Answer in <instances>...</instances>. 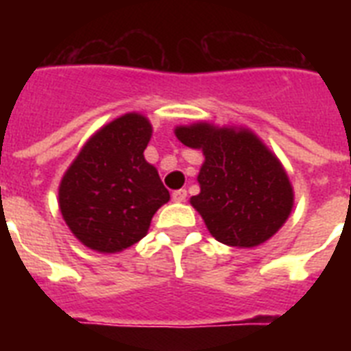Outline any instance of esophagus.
<instances>
[{
    "label": "esophagus",
    "mask_w": 351,
    "mask_h": 351,
    "mask_svg": "<svg viewBox=\"0 0 351 351\" xmlns=\"http://www.w3.org/2000/svg\"><path fill=\"white\" fill-rule=\"evenodd\" d=\"M186 198H187L186 189H176V191H173V200H175V202H186Z\"/></svg>",
    "instance_id": "34e87169"
}]
</instances>
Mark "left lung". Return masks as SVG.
Here are the masks:
<instances>
[{"mask_svg": "<svg viewBox=\"0 0 351 351\" xmlns=\"http://www.w3.org/2000/svg\"><path fill=\"white\" fill-rule=\"evenodd\" d=\"M184 145L206 156L191 206L226 245L253 247L271 239L293 208V187L278 158L250 129L200 121L175 129Z\"/></svg>", "mask_w": 351, "mask_h": 351, "instance_id": "left-lung-1", "label": "left lung"}]
</instances>
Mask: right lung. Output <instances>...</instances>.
<instances>
[{"label":"right lung","instance_id":"1","mask_svg":"<svg viewBox=\"0 0 351 351\" xmlns=\"http://www.w3.org/2000/svg\"><path fill=\"white\" fill-rule=\"evenodd\" d=\"M153 127L138 112L104 125L87 140L60 184V211L90 250L117 253L147 234L169 200L158 171L143 158Z\"/></svg>","mask_w":351,"mask_h":351}]
</instances>
